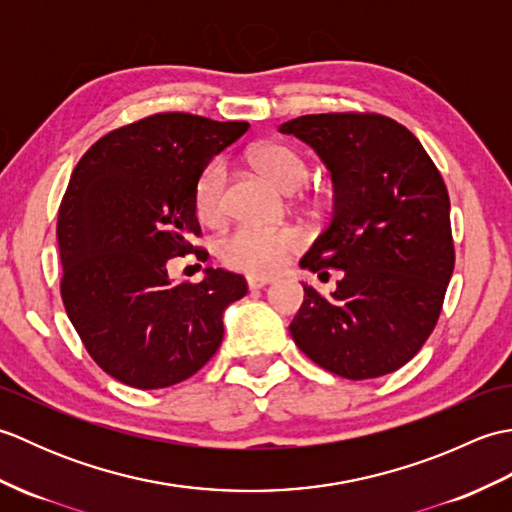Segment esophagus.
Returning a JSON list of instances; mask_svg holds the SVG:
<instances>
[{
    "instance_id": "1",
    "label": "esophagus",
    "mask_w": 512,
    "mask_h": 512,
    "mask_svg": "<svg viewBox=\"0 0 512 512\" xmlns=\"http://www.w3.org/2000/svg\"><path fill=\"white\" fill-rule=\"evenodd\" d=\"M246 284H248V288H250V290H259V288H264V286H268V284H270V279H268V277H257V275H248V277H246Z\"/></svg>"
}]
</instances>
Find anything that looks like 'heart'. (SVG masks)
<instances>
[{
  "label": "heart",
  "instance_id": "b5f03b06",
  "mask_svg": "<svg viewBox=\"0 0 512 512\" xmlns=\"http://www.w3.org/2000/svg\"><path fill=\"white\" fill-rule=\"evenodd\" d=\"M250 162L259 173L286 191H297L310 176V162L288 143H262L250 149ZM228 169L224 158H211L193 184V209L204 224H217L226 213ZM295 228H259L239 224L215 242L220 262L244 275H275L301 248Z\"/></svg>",
  "mask_w": 512,
  "mask_h": 512
}]
</instances>
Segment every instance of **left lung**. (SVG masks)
Here are the masks:
<instances>
[{
    "label": "left lung",
    "mask_w": 512,
    "mask_h": 512,
    "mask_svg": "<svg viewBox=\"0 0 512 512\" xmlns=\"http://www.w3.org/2000/svg\"><path fill=\"white\" fill-rule=\"evenodd\" d=\"M279 132L308 143L334 180L332 220L301 266L343 270L330 297L303 284L292 339L336 376L396 372L436 328L453 275L447 184L420 140L383 114H308Z\"/></svg>",
    "instance_id": "1"
}]
</instances>
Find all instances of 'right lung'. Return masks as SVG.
<instances>
[{"mask_svg": "<svg viewBox=\"0 0 512 512\" xmlns=\"http://www.w3.org/2000/svg\"><path fill=\"white\" fill-rule=\"evenodd\" d=\"M246 129L151 114L101 136L72 171L57 220L61 299L94 363L129 387L200 372L222 345V312L246 295V279L222 268H206L198 284L167 275L173 257H209L193 244L202 235L193 184Z\"/></svg>", "mask_w": 512, "mask_h": 512, "instance_id": "1", "label": "right lung"}]
</instances>
